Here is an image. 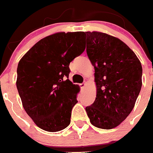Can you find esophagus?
Segmentation results:
<instances>
[{
    "label": "esophagus",
    "instance_id": "obj_1",
    "mask_svg": "<svg viewBox=\"0 0 153 153\" xmlns=\"http://www.w3.org/2000/svg\"><path fill=\"white\" fill-rule=\"evenodd\" d=\"M80 85H81V88L84 89V87H85V86L87 85V81H84V83H82V84H80Z\"/></svg>",
    "mask_w": 153,
    "mask_h": 153
}]
</instances>
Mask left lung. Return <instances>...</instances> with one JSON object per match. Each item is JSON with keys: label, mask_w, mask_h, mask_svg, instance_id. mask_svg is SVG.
Returning a JSON list of instances; mask_svg holds the SVG:
<instances>
[{"label": "left lung", "mask_w": 153, "mask_h": 153, "mask_svg": "<svg viewBox=\"0 0 153 153\" xmlns=\"http://www.w3.org/2000/svg\"><path fill=\"white\" fill-rule=\"evenodd\" d=\"M87 54L95 69L96 97L86 107L92 125L118 126L134 108L142 86V66L134 51L120 39L87 31Z\"/></svg>", "instance_id": "obj_1"}]
</instances>
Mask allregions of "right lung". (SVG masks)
<instances>
[{"instance_id":"obj_1","label":"right lung","mask_w":153,"mask_h":153,"mask_svg":"<svg viewBox=\"0 0 153 153\" xmlns=\"http://www.w3.org/2000/svg\"><path fill=\"white\" fill-rule=\"evenodd\" d=\"M84 32H59L37 42L19 61L16 87L24 109L42 129L70 123L80 88L69 79V63L85 50Z\"/></svg>"}]
</instances>
